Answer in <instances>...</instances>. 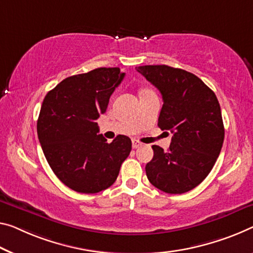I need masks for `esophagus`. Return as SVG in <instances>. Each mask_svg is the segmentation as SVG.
I'll return each instance as SVG.
<instances>
[{
	"instance_id": "1",
	"label": "esophagus",
	"mask_w": 253,
	"mask_h": 253,
	"mask_svg": "<svg viewBox=\"0 0 253 253\" xmlns=\"http://www.w3.org/2000/svg\"><path fill=\"white\" fill-rule=\"evenodd\" d=\"M141 146H142V143L138 141V140H132V148H133V149H137Z\"/></svg>"
}]
</instances>
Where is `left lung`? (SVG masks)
<instances>
[{"label":"left lung","mask_w":253,"mask_h":253,"mask_svg":"<svg viewBox=\"0 0 253 253\" xmlns=\"http://www.w3.org/2000/svg\"><path fill=\"white\" fill-rule=\"evenodd\" d=\"M161 91L158 126L172 132L167 151L154 145L146 165L151 184L166 193L188 192L203 182L215 165L224 142L218 99L193 73L169 65L135 68Z\"/></svg>","instance_id":"8db88e82"}]
</instances>
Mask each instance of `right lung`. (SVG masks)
I'll use <instances>...</instances> for the list:
<instances>
[{
  "instance_id": "right-lung-1",
  "label": "right lung",
  "mask_w": 253,
  "mask_h": 253,
  "mask_svg": "<svg viewBox=\"0 0 253 253\" xmlns=\"http://www.w3.org/2000/svg\"><path fill=\"white\" fill-rule=\"evenodd\" d=\"M124 75L120 68H98L65 78L42 102L37 134L46 161L62 183L77 192L110 188L129 156L131 139L120 134L108 143L97 134L96 122Z\"/></svg>"
}]
</instances>
